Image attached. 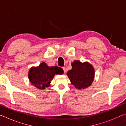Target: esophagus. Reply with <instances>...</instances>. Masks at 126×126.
Wrapping results in <instances>:
<instances>
[{
  "label": "esophagus",
  "mask_w": 126,
  "mask_h": 126,
  "mask_svg": "<svg viewBox=\"0 0 126 126\" xmlns=\"http://www.w3.org/2000/svg\"><path fill=\"white\" fill-rule=\"evenodd\" d=\"M63 69V71H64V73H65V68L64 67H62Z\"/></svg>",
  "instance_id": "obj_1"
}]
</instances>
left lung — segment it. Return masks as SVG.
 <instances>
[{
    "label": "left lung",
    "mask_w": 126,
    "mask_h": 126,
    "mask_svg": "<svg viewBox=\"0 0 126 126\" xmlns=\"http://www.w3.org/2000/svg\"><path fill=\"white\" fill-rule=\"evenodd\" d=\"M72 68L67 72V76L71 83L78 89L86 88L92 83L94 76V69L88 62L81 63L74 61L72 63Z\"/></svg>",
    "instance_id": "1"
}]
</instances>
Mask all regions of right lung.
Wrapping results in <instances>:
<instances>
[{"label":"right lung","instance_id":"obj_1","mask_svg":"<svg viewBox=\"0 0 126 126\" xmlns=\"http://www.w3.org/2000/svg\"><path fill=\"white\" fill-rule=\"evenodd\" d=\"M63 73L60 67H48L46 63H42L37 68H32L29 72L28 77L33 86L39 89H44L49 86L50 81L55 74Z\"/></svg>","mask_w":126,"mask_h":126}]
</instances>
